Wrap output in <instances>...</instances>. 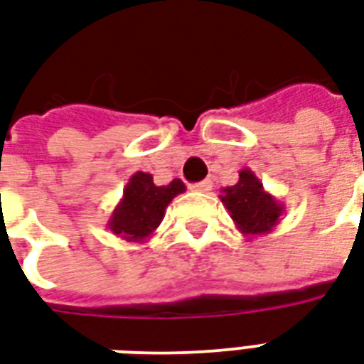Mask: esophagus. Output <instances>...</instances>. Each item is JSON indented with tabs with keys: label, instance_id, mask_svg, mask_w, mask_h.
<instances>
[{
	"label": "esophagus",
	"instance_id": "esophagus-1",
	"mask_svg": "<svg viewBox=\"0 0 364 364\" xmlns=\"http://www.w3.org/2000/svg\"><path fill=\"white\" fill-rule=\"evenodd\" d=\"M191 188H193V191H196V193H208V191H212V181L194 183V185H191Z\"/></svg>",
	"mask_w": 364,
	"mask_h": 364
}]
</instances>
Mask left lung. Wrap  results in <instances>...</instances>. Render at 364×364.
I'll return each instance as SVG.
<instances>
[{"label":"left lung","mask_w":364,"mask_h":364,"mask_svg":"<svg viewBox=\"0 0 364 364\" xmlns=\"http://www.w3.org/2000/svg\"><path fill=\"white\" fill-rule=\"evenodd\" d=\"M219 198L238 231L248 238L273 231L284 213V204L263 188V183L250 168L238 171V181L221 188Z\"/></svg>","instance_id":"8db88e82"}]
</instances>
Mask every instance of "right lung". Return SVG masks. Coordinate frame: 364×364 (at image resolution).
Wrapping results in <instances>:
<instances>
[{"instance_id": "add662e5", "label": "right lung", "mask_w": 364, "mask_h": 364, "mask_svg": "<svg viewBox=\"0 0 364 364\" xmlns=\"http://www.w3.org/2000/svg\"><path fill=\"white\" fill-rule=\"evenodd\" d=\"M185 191L187 188L181 179L158 187L151 173L135 171L124 187L114 212L108 218L107 229L127 242L145 244L154 237L158 225L162 223L168 204Z\"/></svg>"}]
</instances>
